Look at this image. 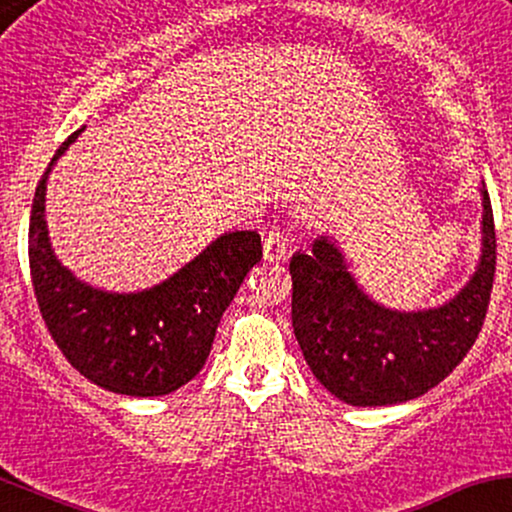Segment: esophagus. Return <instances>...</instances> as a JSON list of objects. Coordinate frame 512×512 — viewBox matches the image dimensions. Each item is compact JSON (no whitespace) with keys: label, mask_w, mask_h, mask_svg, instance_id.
I'll return each mask as SVG.
<instances>
[{"label":"esophagus","mask_w":512,"mask_h":512,"mask_svg":"<svg viewBox=\"0 0 512 512\" xmlns=\"http://www.w3.org/2000/svg\"><path fill=\"white\" fill-rule=\"evenodd\" d=\"M263 256H266V261H271V263L285 261L287 239L283 237V232L273 229V232L266 234V239H263Z\"/></svg>","instance_id":"1"}]
</instances>
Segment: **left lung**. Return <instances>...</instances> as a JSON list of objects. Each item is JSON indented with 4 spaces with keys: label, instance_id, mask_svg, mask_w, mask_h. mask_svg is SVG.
<instances>
[{
    "label": "left lung",
    "instance_id": "8db88e82",
    "mask_svg": "<svg viewBox=\"0 0 512 512\" xmlns=\"http://www.w3.org/2000/svg\"><path fill=\"white\" fill-rule=\"evenodd\" d=\"M481 256L440 307L399 312L367 297L331 237L290 261L292 329L314 377L350 406L404 404L440 384L474 346L491 300L496 229L481 183Z\"/></svg>",
    "mask_w": 512,
    "mask_h": 512
}]
</instances>
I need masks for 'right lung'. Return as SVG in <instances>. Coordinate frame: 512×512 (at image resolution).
Returning a JSON list of instances; mask_svg holds the SVG:
<instances>
[{"mask_svg":"<svg viewBox=\"0 0 512 512\" xmlns=\"http://www.w3.org/2000/svg\"><path fill=\"white\" fill-rule=\"evenodd\" d=\"M84 130V128H82ZM62 142L33 195L28 263L50 336L89 382L116 394L164 396L191 382L208 360L217 324L261 261L256 232H227L164 283L142 292H106L57 261L45 222V186Z\"/></svg>","mask_w":512,"mask_h":512,"instance_id":"add662e5","label":"right lung"}]
</instances>
